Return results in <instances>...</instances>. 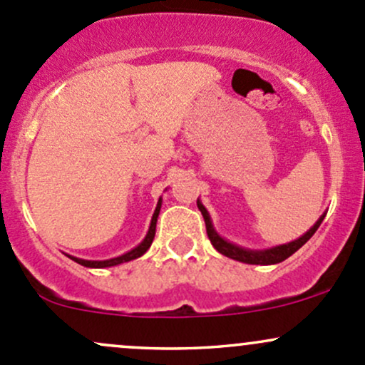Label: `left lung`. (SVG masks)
<instances>
[{
	"label": "left lung",
	"mask_w": 365,
	"mask_h": 365,
	"mask_svg": "<svg viewBox=\"0 0 365 365\" xmlns=\"http://www.w3.org/2000/svg\"><path fill=\"white\" fill-rule=\"evenodd\" d=\"M197 207H199V211L202 213L204 223H206L207 237H210V241L215 246V250L218 251V253L228 256V258L237 259V262H242V263H250V265H274V263H280V262H284L286 258H289L291 255L296 253V251H298L299 247H302L303 244H305L308 239H310L312 235L317 232L320 223H322L324 216H326V215L320 216V218L317 220V223H315V225L312 227L305 235H302V237L296 239V241H293V242L282 244V246L272 247V250H265V251H251V250H244V247L235 246V244L228 242V241H225V239L220 237V235L215 232L213 225H211V220H210V215H207L206 207H204L199 201H197Z\"/></svg>",
	"instance_id": "8db88e82"
}]
</instances>
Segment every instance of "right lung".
<instances>
[{"instance_id":"right-lung-1","label":"right lung","mask_w":365,"mask_h":365,"mask_svg":"<svg viewBox=\"0 0 365 365\" xmlns=\"http://www.w3.org/2000/svg\"><path fill=\"white\" fill-rule=\"evenodd\" d=\"M159 211H161V199H159L158 207H155L154 215H152V222H150L149 232H147L145 239H143V241L140 242L138 246L135 247V250H131L130 253L121 255V256H118V258H112V259H103V262H90V259L74 258V256H69V258H71V259H74V262H76V263H79V265H83V267H90V268H106V267H114V265H119V263H124V262H130V259L140 258V256H142L143 253H145L147 250H149L150 244H152V241H154V235H155V223H158Z\"/></svg>"}]
</instances>
